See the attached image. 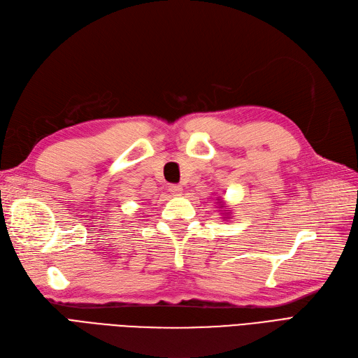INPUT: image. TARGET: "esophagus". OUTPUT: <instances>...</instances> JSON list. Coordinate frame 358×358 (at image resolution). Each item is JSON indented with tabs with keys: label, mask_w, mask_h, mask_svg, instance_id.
<instances>
[{
	"label": "esophagus",
	"mask_w": 358,
	"mask_h": 358,
	"mask_svg": "<svg viewBox=\"0 0 358 358\" xmlns=\"http://www.w3.org/2000/svg\"><path fill=\"white\" fill-rule=\"evenodd\" d=\"M182 187L180 185H170L169 187V192L173 194V195H182Z\"/></svg>",
	"instance_id": "esophagus-1"
}]
</instances>
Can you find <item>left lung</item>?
<instances>
[{
  "mask_svg": "<svg viewBox=\"0 0 358 358\" xmlns=\"http://www.w3.org/2000/svg\"><path fill=\"white\" fill-rule=\"evenodd\" d=\"M217 200H219V196H217Z\"/></svg>",
  "mask_w": 358,
  "mask_h": 358,
  "instance_id": "8db88e82",
  "label": "left lung"
}]
</instances>
